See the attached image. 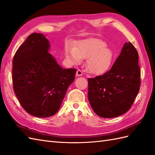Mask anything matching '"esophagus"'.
<instances>
[{
	"label": "esophagus",
	"mask_w": 155,
	"mask_h": 155,
	"mask_svg": "<svg viewBox=\"0 0 155 155\" xmlns=\"http://www.w3.org/2000/svg\"><path fill=\"white\" fill-rule=\"evenodd\" d=\"M82 74H83L82 71L78 69V70H77V73H76V77H81V76H82Z\"/></svg>",
	"instance_id": "1"
}]
</instances>
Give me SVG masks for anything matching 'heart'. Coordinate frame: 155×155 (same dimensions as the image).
Masks as SVG:
<instances>
[{
  "mask_svg": "<svg viewBox=\"0 0 155 155\" xmlns=\"http://www.w3.org/2000/svg\"><path fill=\"white\" fill-rule=\"evenodd\" d=\"M66 58L72 63L78 64L86 59V67L94 74H101L109 69L113 54L105 42L97 38H89L79 42L73 48H66Z\"/></svg>",
  "mask_w": 155,
  "mask_h": 155,
  "instance_id": "obj_1",
  "label": "heart"
}]
</instances>
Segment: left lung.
Masks as SVG:
<instances>
[{
	"mask_svg": "<svg viewBox=\"0 0 155 155\" xmlns=\"http://www.w3.org/2000/svg\"><path fill=\"white\" fill-rule=\"evenodd\" d=\"M138 58L136 48L126 42L111 69L101 76L88 79V98L98 116L117 117L130 109L141 84Z\"/></svg>",
	"mask_w": 155,
	"mask_h": 155,
	"instance_id": "8db88e82",
	"label": "left lung"
}]
</instances>
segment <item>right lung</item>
Returning a JSON list of instances; mask_svg holds the SVG:
<instances>
[{
	"mask_svg": "<svg viewBox=\"0 0 155 155\" xmlns=\"http://www.w3.org/2000/svg\"><path fill=\"white\" fill-rule=\"evenodd\" d=\"M50 48L45 35L32 33L19 46L12 61L15 96L25 111L39 118L58 111L77 71L63 69L48 52Z\"/></svg>",
	"mask_w": 155,
	"mask_h": 155,
	"instance_id": "add662e5",
	"label": "right lung"
}]
</instances>
